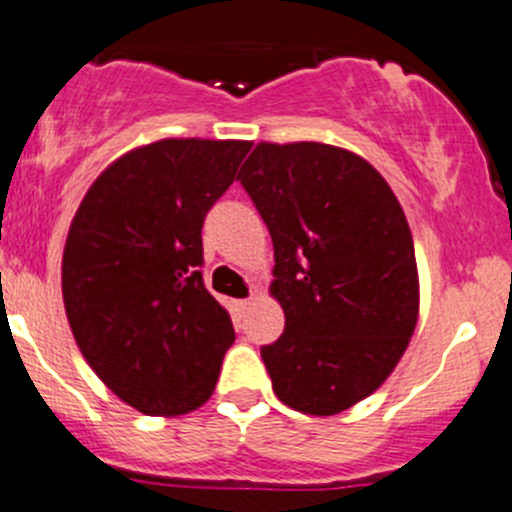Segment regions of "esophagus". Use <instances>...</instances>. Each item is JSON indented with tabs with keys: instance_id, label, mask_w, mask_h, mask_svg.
I'll list each match as a JSON object with an SVG mask.
<instances>
[{
	"instance_id": "esophagus-1",
	"label": "esophagus",
	"mask_w": 512,
	"mask_h": 512,
	"mask_svg": "<svg viewBox=\"0 0 512 512\" xmlns=\"http://www.w3.org/2000/svg\"><path fill=\"white\" fill-rule=\"evenodd\" d=\"M250 305H252V297H245V300L235 302V307H237V312H240V315H245V312L250 310Z\"/></svg>"
}]
</instances>
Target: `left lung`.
I'll return each instance as SVG.
<instances>
[{"label":"left lung","mask_w":512,"mask_h":512,"mask_svg":"<svg viewBox=\"0 0 512 512\" xmlns=\"http://www.w3.org/2000/svg\"><path fill=\"white\" fill-rule=\"evenodd\" d=\"M237 180L275 247L285 332L260 347L272 390L300 413H342L380 388L418 322L403 207L375 167L320 142H262Z\"/></svg>","instance_id":"1"}]
</instances>
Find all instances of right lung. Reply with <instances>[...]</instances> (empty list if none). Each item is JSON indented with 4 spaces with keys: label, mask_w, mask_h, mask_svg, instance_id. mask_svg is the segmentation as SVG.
<instances>
[{
    "label": "right lung",
    "mask_w": 512,
    "mask_h": 512,
    "mask_svg": "<svg viewBox=\"0 0 512 512\" xmlns=\"http://www.w3.org/2000/svg\"><path fill=\"white\" fill-rule=\"evenodd\" d=\"M250 147H140L97 177L69 227L62 295L72 335L99 380L140 413L200 408L235 342L202 280V225Z\"/></svg>",
    "instance_id": "add662e5"
}]
</instances>
